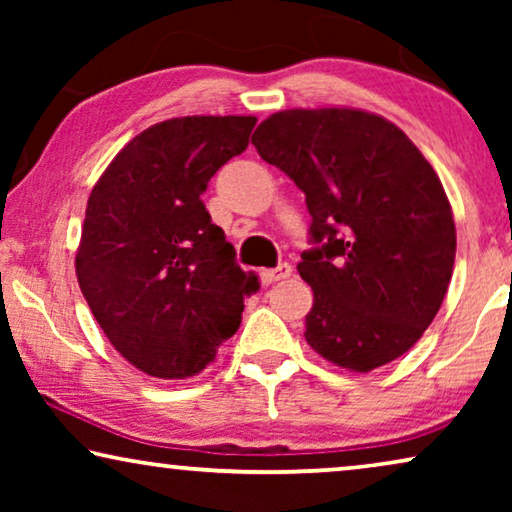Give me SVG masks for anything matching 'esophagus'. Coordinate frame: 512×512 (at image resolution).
Masks as SVG:
<instances>
[{"label": "esophagus", "mask_w": 512, "mask_h": 512, "mask_svg": "<svg viewBox=\"0 0 512 512\" xmlns=\"http://www.w3.org/2000/svg\"><path fill=\"white\" fill-rule=\"evenodd\" d=\"M289 275H291V265L289 263H279L277 268L263 270L261 279H263V284H275V282H279V279H286Z\"/></svg>", "instance_id": "esophagus-1"}]
</instances>
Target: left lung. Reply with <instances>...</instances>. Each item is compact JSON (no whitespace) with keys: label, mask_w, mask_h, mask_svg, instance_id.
<instances>
[{"label":"left lung","mask_w":512,"mask_h":512,"mask_svg":"<svg viewBox=\"0 0 512 512\" xmlns=\"http://www.w3.org/2000/svg\"><path fill=\"white\" fill-rule=\"evenodd\" d=\"M251 144L305 193V340L352 373L408 352L447 293L457 230L438 174L401 128L363 109H284Z\"/></svg>","instance_id":"8db88e82"}]
</instances>
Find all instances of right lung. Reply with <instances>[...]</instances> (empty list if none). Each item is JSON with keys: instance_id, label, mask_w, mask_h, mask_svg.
<instances>
[{"instance_id": "obj_1", "label": "right lung", "mask_w": 512, "mask_h": 512, "mask_svg": "<svg viewBox=\"0 0 512 512\" xmlns=\"http://www.w3.org/2000/svg\"><path fill=\"white\" fill-rule=\"evenodd\" d=\"M256 116L156 123L118 151L88 198L76 279L116 352L160 380L216 359L258 277L202 205L209 179L247 149Z\"/></svg>"}]
</instances>
